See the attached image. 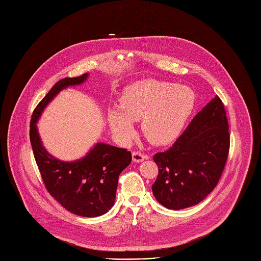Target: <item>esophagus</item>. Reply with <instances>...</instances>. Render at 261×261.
<instances>
[{"label":"esophagus","instance_id":"34e87169","mask_svg":"<svg viewBox=\"0 0 261 261\" xmlns=\"http://www.w3.org/2000/svg\"><path fill=\"white\" fill-rule=\"evenodd\" d=\"M145 158L146 156L142 152H140V151H134L133 152V161L136 162V163H140V162L144 161Z\"/></svg>","mask_w":261,"mask_h":261}]
</instances>
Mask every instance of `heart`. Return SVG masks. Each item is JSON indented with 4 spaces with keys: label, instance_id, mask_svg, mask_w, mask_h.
Here are the masks:
<instances>
[{
    "label": "heart",
    "instance_id": "b5f03b06",
    "mask_svg": "<svg viewBox=\"0 0 261 261\" xmlns=\"http://www.w3.org/2000/svg\"><path fill=\"white\" fill-rule=\"evenodd\" d=\"M195 107V94L186 86L148 79L128 87L119 107L108 112V122L120 143L128 144L136 135L135 121L149 141L168 144L181 135Z\"/></svg>",
    "mask_w": 261,
    "mask_h": 261
}]
</instances>
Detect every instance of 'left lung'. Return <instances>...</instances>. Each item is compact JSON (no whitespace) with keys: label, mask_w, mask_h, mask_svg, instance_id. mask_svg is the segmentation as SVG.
Returning a JSON list of instances; mask_svg holds the SVG:
<instances>
[{"label":"left lung","mask_w":261,"mask_h":261,"mask_svg":"<svg viewBox=\"0 0 261 261\" xmlns=\"http://www.w3.org/2000/svg\"><path fill=\"white\" fill-rule=\"evenodd\" d=\"M229 148L226 110L216 95L168 150L153 155L159 174L151 188L158 202L172 210L202 202L217 185Z\"/></svg>","instance_id":"1"}]
</instances>
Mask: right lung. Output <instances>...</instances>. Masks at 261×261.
<instances>
[{
  "mask_svg": "<svg viewBox=\"0 0 261 261\" xmlns=\"http://www.w3.org/2000/svg\"><path fill=\"white\" fill-rule=\"evenodd\" d=\"M89 74L57 82L33 111L30 121V142L37 167L48 192L73 214L96 217L114 205L119 174L132 162V153L105 143H97L82 159L64 162L43 146L36 122L45 108L62 90L82 85Z\"/></svg>",
  "mask_w": 261,
  "mask_h": 261,
  "instance_id": "right-lung-1",
  "label": "right lung"
}]
</instances>
